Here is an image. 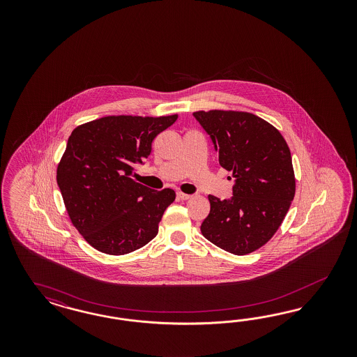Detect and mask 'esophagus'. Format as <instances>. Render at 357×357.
I'll return each mask as SVG.
<instances>
[{"label": "esophagus", "mask_w": 357, "mask_h": 357, "mask_svg": "<svg viewBox=\"0 0 357 357\" xmlns=\"http://www.w3.org/2000/svg\"><path fill=\"white\" fill-rule=\"evenodd\" d=\"M176 196H178V197H179L181 200H188V199H191V197H192L191 195L183 194V192H178V194H176Z\"/></svg>", "instance_id": "34e87169"}]
</instances>
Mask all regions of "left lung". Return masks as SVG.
<instances>
[{"mask_svg":"<svg viewBox=\"0 0 357 357\" xmlns=\"http://www.w3.org/2000/svg\"><path fill=\"white\" fill-rule=\"evenodd\" d=\"M220 165L236 178L233 196L209 195L202 234L217 248L246 255L261 248L287 215L296 191L291 151L280 132L249 112L197 111Z\"/></svg>","mask_w":357,"mask_h":357,"instance_id":"1","label":"left lung"}]
</instances>
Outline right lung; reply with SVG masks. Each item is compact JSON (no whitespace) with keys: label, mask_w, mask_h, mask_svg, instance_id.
<instances>
[{"label":"right lung","mask_w":357,"mask_h":357,"mask_svg":"<svg viewBox=\"0 0 357 357\" xmlns=\"http://www.w3.org/2000/svg\"><path fill=\"white\" fill-rule=\"evenodd\" d=\"M178 115L105 116L77 127L57 166V184L72 224L98 251L124 255L158 233L172 188L151 190L130 176L151 142Z\"/></svg>","instance_id":"right-lung-1"}]
</instances>
